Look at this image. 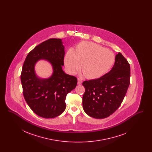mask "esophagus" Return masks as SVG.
<instances>
[{
	"label": "esophagus",
	"instance_id": "34e87169",
	"mask_svg": "<svg viewBox=\"0 0 152 152\" xmlns=\"http://www.w3.org/2000/svg\"><path fill=\"white\" fill-rule=\"evenodd\" d=\"M81 83H82V80L79 78V79H78V81H77V84H78L79 85H80V84H81Z\"/></svg>",
	"mask_w": 152,
	"mask_h": 152
}]
</instances>
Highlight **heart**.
<instances>
[{
  "label": "heart",
  "mask_w": 152,
  "mask_h": 152,
  "mask_svg": "<svg viewBox=\"0 0 152 152\" xmlns=\"http://www.w3.org/2000/svg\"><path fill=\"white\" fill-rule=\"evenodd\" d=\"M113 53L100 45L92 42L80 43L74 51H68L65 64L71 73L79 69L86 77L97 79L108 71L114 64Z\"/></svg>",
  "instance_id": "obj_1"
}]
</instances>
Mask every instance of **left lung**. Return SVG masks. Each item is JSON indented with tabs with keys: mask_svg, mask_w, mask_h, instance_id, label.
Masks as SVG:
<instances>
[{
	"mask_svg": "<svg viewBox=\"0 0 152 152\" xmlns=\"http://www.w3.org/2000/svg\"><path fill=\"white\" fill-rule=\"evenodd\" d=\"M130 64L119 52L112 69L101 77L86 80L83 107L88 116L107 118L121 105L130 84Z\"/></svg>",
	"mask_w": 152,
	"mask_h": 152,
	"instance_id": "8db88e82",
	"label": "left lung"
}]
</instances>
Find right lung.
<instances>
[{"instance_id": "add662e5", "label": "right lung", "mask_w": 152, "mask_h": 152, "mask_svg": "<svg viewBox=\"0 0 152 152\" xmlns=\"http://www.w3.org/2000/svg\"><path fill=\"white\" fill-rule=\"evenodd\" d=\"M64 49L60 39H50L35 47L27 55L20 75L24 99L40 117L50 118L60 115L66 108V96L77 86V79L62 70ZM48 59L54 68L48 80L36 76L34 66L39 59Z\"/></svg>"}]
</instances>
